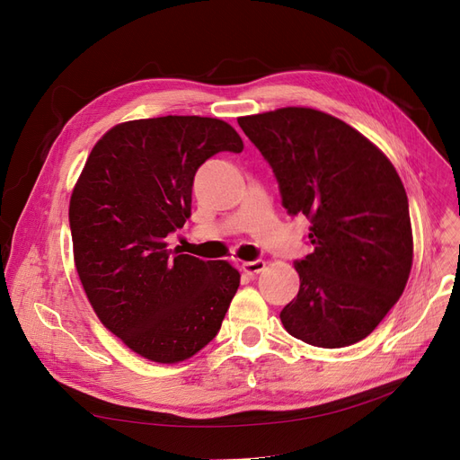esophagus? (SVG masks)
Wrapping results in <instances>:
<instances>
[{"mask_svg":"<svg viewBox=\"0 0 460 460\" xmlns=\"http://www.w3.org/2000/svg\"><path fill=\"white\" fill-rule=\"evenodd\" d=\"M243 270L250 276H255L259 272L264 270V261L257 259V261H248V262H243Z\"/></svg>","mask_w":460,"mask_h":460,"instance_id":"obj_1","label":"esophagus"}]
</instances>
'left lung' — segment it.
<instances>
[{
	"mask_svg": "<svg viewBox=\"0 0 460 460\" xmlns=\"http://www.w3.org/2000/svg\"><path fill=\"white\" fill-rule=\"evenodd\" d=\"M272 167L281 203L311 222L313 253L295 261L300 291L279 319L307 345L367 337L402 295L412 269L408 198L394 164L341 119L281 108L238 119Z\"/></svg>",
	"mask_w": 460,
	"mask_h": 460,
	"instance_id": "obj_1",
	"label": "left lung"
}]
</instances>
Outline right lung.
<instances>
[{
  "label": "right lung",
  "mask_w": 460,
  "mask_h": 460,
  "mask_svg": "<svg viewBox=\"0 0 460 460\" xmlns=\"http://www.w3.org/2000/svg\"><path fill=\"white\" fill-rule=\"evenodd\" d=\"M243 149L226 120L199 115L128 120L93 147L68 207L75 262L96 317L136 354L177 364L220 332L238 270L165 250V236L191 214L199 165Z\"/></svg>",
  "instance_id": "1"
}]
</instances>
